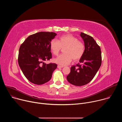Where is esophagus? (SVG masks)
I'll return each instance as SVG.
<instances>
[{
	"instance_id": "34e87169",
	"label": "esophagus",
	"mask_w": 122,
	"mask_h": 122,
	"mask_svg": "<svg viewBox=\"0 0 122 122\" xmlns=\"http://www.w3.org/2000/svg\"><path fill=\"white\" fill-rule=\"evenodd\" d=\"M64 66H59V65H58L57 66V67L58 68H63Z\"/></svg>"
}]
</instances>
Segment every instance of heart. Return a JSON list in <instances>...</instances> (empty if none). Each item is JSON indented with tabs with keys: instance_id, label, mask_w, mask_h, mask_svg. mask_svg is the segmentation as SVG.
Here are the masks:
<instances>
[{
	"instance_id": "obj_1",
	"label": "heart",
	"mask_w": 122,
	"mask_h": 122,
	"mask_svg": "<svg viewBox=\"0 0 122 122\" xmlns=\"http://www.w3.org/2000/svg\"><path fill=\"white\" fill-rule=\"evenodd\" d=\"M50 48L52 53L57 56L61 49H65L61 55L54 59L55 63L64 66L67 65L73 60L77 62L81 59L84 54V45L79 40L71 35L67 34L61 36L58 41L56 40H51Z\"/></svg>"
}]
</instances>
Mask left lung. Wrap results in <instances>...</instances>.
I'll list each match as a JSON object with an SVG mask.
<instances>
[{"mask_svg": "<svg viewBox=\"0 0 122 122\" xmlns=\"http://www.w3.org/2000/svg\"><path fill=\"white\" fill-rule=\"evenodd\" d=\"M80 36L84 44V54L79 63L71 67L67 76V81L75 86L88 83L94 78L101 65L100 47L91 36L81 32Z\"/></svg>", "mask_w": 122, "mask_h": 122, "instance_id": "left-lung-1", "label": "left lung"}]
</instances>
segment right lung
Here are the masks:
<instances>
[{
	"label": "right lung",
	"instance_id": "1",
	"mask_svg": "<svg viewBox=\"0 0 122 122\" xmlns=\"http://www.w3.org/2000/svg\"><path fill=\"white\" fill-rule=\"evenodd\" d=\"M56 34L40 32L29 36L19 50L18 64L23 74L31 82L41 85L49 81L57 68L55 63L46 64L51 58L50 43Z\"/></svg>",
	"mask_w": 122,
	"mask_h": 122
}]
</instances>
